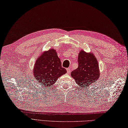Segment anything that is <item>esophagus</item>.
I'll use <instances>...</instances> for the list:
<instances>
[{
    "instance_id": "obj_1",
    "label": "esophagus",
    "mask_w": 128,
    "mask_h": 128,
    "mask_svg": "<svg viewBox=\"0 0 128 128\" xmlns=\"http://www.w3.org/2000/svg\"><path fill=\"white\" fill-rule=\"evenodd\" d=\"M66 70H67V73L68 74H69L70 73V72H71V69H70V68H66Z\"/></svg>"
}]
</instances>
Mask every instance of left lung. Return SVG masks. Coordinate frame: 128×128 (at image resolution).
Masks as SVG:
<instances>
[{"mask_svg":"<svg viewBox=\"0 0 128 128\" xmlns=\"http://www.w3.org/2000/svg\"><path fill=\"white\" fill-rule=\"evenodd\" d=\"M78 68L73 71L71 76L81 88L89 86L97 81L100 76L97 58L92 52H86L83 49L78 55Z\"/></svg>","mask_w":128,"mask_h":128,"instance_id":"obj_1","label":"left lung"}]
</instances>
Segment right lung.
<instances>
[{
    "instance_id": "1",
    "label": "right lung",
    "mask_w": 128,
    "mask_h": 128,
    "mask_svg": "<svg viewBox=\"0 0 128 128\" xmlns=\"http://www.w3.org/2000/svg\"><path fill=\"white\" fill-rule=\"evenodd\" d=\"M67 72L62 67L60 60L55 49L42 52L36 60L33 73L35 79L44 86H51L58 78Z\"/></svg>"
}]
</instances>
